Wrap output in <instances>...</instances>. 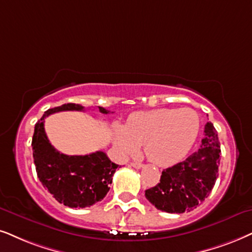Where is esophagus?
Wrapping results in <instances>:
<instances>
[{
	"instance_id": "34e87169",
	"label": "esophagus",
	"mask_w": 252,
	"mask_h": 252,
	"mask_svg": "<svg viewBox=\"0 0 252 252\" xmlns=\"http://www.w3.org/2000/svg\"><path fill=\"white\" fill-rule=\"evenodd\" d=\"M130 165H131V166L135 167V168H142L143 167V164L142 163H136V161H132V163L130 164Z\"/></svg>"
}]
</instances>
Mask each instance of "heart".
<instances>
[{
    "instance_id": "obj_1",
    "label": "heart",
    "mask_w": 252,
    "mask_h": 252,
    "mask_svg": "<svg viewBox=\"0 0 252 252\" xmlns=\"http://www.w3.org/2000/svg\"><path fill=\"white\" fill-rule=\"evenodd\" d=\"M199 131V114L192 108H163L130 115L126 126L114 128V143L123 157L135 155L144 144L152 163L171 166L186 157Z\"/></svg>"
}]
</instances>
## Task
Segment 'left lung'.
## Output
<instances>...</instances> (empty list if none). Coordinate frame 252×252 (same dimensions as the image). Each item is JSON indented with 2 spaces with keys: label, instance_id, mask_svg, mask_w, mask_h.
Listing matches in <instances>:
<instances>
[{
  "label": "left lung",
  "instance_id": "left-lung-1",
  "mask_svg": "<svg viewBox=\"0 0 252 252\" xmlns=\"http://www.w3.org/2000/svg\"><path fill=\"white\" fill-rule=\"evenodd\" d=\"M220 154L218 131L212 122H207L200 149L184 161L165 168L160 181L145 190L146 199L161 212L181 214L193 211L214 187Z\"/></svg>",
  "mask_w": 252,
  "mask_h": 252
}]
</instances>
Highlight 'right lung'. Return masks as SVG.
Instances as JSON below:
<instances>
[{
	"mask_svg": "<svg viewBox=\"0 0 252 252\" xmlns=\"http://www.w3.org/2000/svg\"><path fill=\"white\" fill-rule=\"evenodd\" d=\"M82 111L84 107L66 103L46 110L34 126L32 137L33 160L37 176L43 186L60 203L71 208H85L103 199L119 165L113 163L103 151L85 156H67L51 144L44 129V120L59 111ZM102 114L109 110L98 107ZM121 167V166H120Z\"/></svg>",
	"mask_w": 252,
	"mask_h": 252,
	"instance_id": "right-lung-1",
	"label": "right lung"
}]
</instances>
